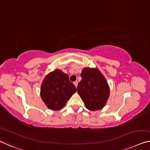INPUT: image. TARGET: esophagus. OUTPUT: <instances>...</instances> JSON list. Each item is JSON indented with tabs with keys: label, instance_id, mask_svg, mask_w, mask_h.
<instances>
[{
	"label": "esophagus",
	"instance_id": "esophagus-1",
	"mask_svg": "<svg viewBox=\"0 0 150 150\" xmlns=\"http://www.w3.org/2000/svg\"><path fill=\"white\" fill-rule=\"evenodd\" d=\"M74 83V85H75V87H77V84H78V82L77 81H74V83Z\"/></svg>",
	"mask_w": 150,
	"mask_h": 150
}]
</instances>
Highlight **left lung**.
Returning <instances> with one entry per match:
<instances>
[{"label":"left lung","instance_id":"1","mask_svg":"<svg viewBox=\"0 0 150 150\" xmlns=\"http://www.w3.org/2000/svg\"><path fill=\"white\" fill-rule=\"evenodd\" d=\"M77 85V92L85 107L91 111L99 110L105 106L109 96V87L105 77L97 69L84 68Z\"/></svg>","mask_w":150,"mask_h":150}]
</instances>
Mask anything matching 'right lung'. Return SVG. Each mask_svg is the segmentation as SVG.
<instances>
[{
	"label": "right lung",
	"instance_id": "right-lung-1",
	"mask_svg": "<svg viewBox=\"0 0 150 150\" xmlns=\"http://www.w3.org/2000/svg\"><path fill=\"white\" fill-rule=\"evenodd\" d=\"M77 89L69 75L55 69L47 75L42 83L41 96L50 109L59 110L65 105L68 99Z\"/></svg>",
	"mask_w": 150,
	"mask_h": 150
}]
</instances>
